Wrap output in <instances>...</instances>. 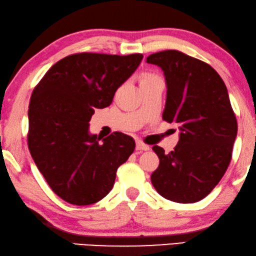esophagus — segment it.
I'll use <instances>...</instances> for the list:
<instances>
[{"label": "esophagus", "mask_w": 256, "mask_h": 256, "mask_svg": "<svg viewBox=\"0 0 256 256\" xmlns=\"http://www.w3.org/2000/svg\"><path fill=\"white\" fill-rule=\"evenodd\" d=\"M136 150H150V146L148 145H145V144L142 142H136Z\"/></svg>", "instance_id": "34e87169"}]
</instances>
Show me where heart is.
Returning a JSON list of instances; mask_svg holds the SVG:
<instances>
[{"instance_id":"heart-1","label":"heart","mask_w":256,"mask_h":256,"mask_svg":"<svg viewBox=\"0 0 256 256\" xmlns=\"http://www.w3.org/2000/svg\"><path fill=\"white\" fill-rule=\"evenodd\" d=\"M146 78H147V76H146Z\"/></svg>"}]
</instances>
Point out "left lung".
Here are the masks:
<instances>
[{
	"label": "left lung",
	"instance_id": "8db88e82",
	"mask_svg": "<svg viewBox=\"0 0 256 256\" xmlns=\"http://www.w3.org/2000/svg\"><path fill=\"white\" fill-rule=\"evenodd\" d=\"M146 61L159 66L167 86L162 118L180 124L174 150L153 146L160 164L150 176L158 192L178 203L203 200L218 184L232 158L238 124L226 86L210 64L167 50Z\"/></svg>",
	"mask_w": 256,
	"mask_h": 256
}]
</instances>
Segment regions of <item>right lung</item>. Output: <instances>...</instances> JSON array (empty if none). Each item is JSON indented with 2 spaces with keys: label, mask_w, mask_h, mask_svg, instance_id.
I'll list each match as a JSON object with an SVG mask.
<instances>
[{
  "label": "right lung",
  "mask_w": 256,
  "mask_h": 256,
  "mask_svg": "<svg viewBox=\"0 0 256 256\" xmlns=\"http://www.w3.org/2000/svg\"><path fill=\"white\" fill-rule=\"evenodd\" d=\"M142 54L78 53L58 61L36 86L28 104V145L46 182L60 198L90 205L112 189L116 172L134 150L132 136L89 132L95 109L114 95Z\"/></svg>",
  "instance_id": "1"
}]
</instances>
